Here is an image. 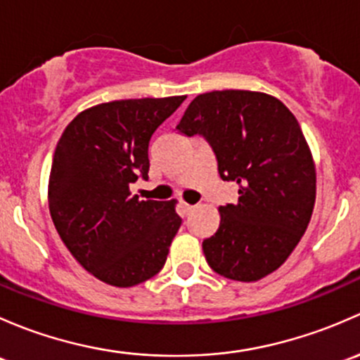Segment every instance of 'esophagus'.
Here are the masks:
<instances>
[{"label": "esophagus", "mask_w": 360, "mask_h": 360, "mask_svg": "<svg viewBox=\"0 0 360 360\" xmlns=\"http://www.w3.org/2000/svg\"><path fill=\"white\" fill-rule=\"evenodd\" d=\"M181 210H184V213H185V214H188V213H192V211L195 210V206L187 205V202H181Z\"/></svg>", "instance_id": "34e87169"}]
</instances>
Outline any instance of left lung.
I'll return each mask as SVG.
<instances>
[{
	"label": "left lung",
	"instance_id": "obj_1",
	"mask_svg": "<svg viewBox=\"0 0 360 360\" xmlns=\"http://www.w3.org/2000/svg\"><path fill=\"white\" fill-rule=\"evenodd\" d=\"M213 147L221 180L239 185L236 205L220 206V225L202 240L207 265L240 283L279 269L309 227L316 165L292 112L272 95L221 90L198 95L176 124Z\"/></svg>",
	"mask_w": 360,
	"mask_h": 360
}]
</instances>
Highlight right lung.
Masks as SVG:
<instances>
[{
	"instance_id": "add662e5",
	"label": "right lung",
	"mask_w": 360,
	"mask_h": 360,
	"mask_svg": "<svg viewBox=\"0 0 360 360\" xmlns=\"http://www.w3.org/2000/svg\"><path fill=\"white\" fill-rule=\"evenodd\" d=\"M185 97L128 98L77 114L51 162L48 206L74 258L102 283L131 288L165 266L180 229L176 201H140L129 185L149 179V142Z\"/></svg>"
}]
</instances>
